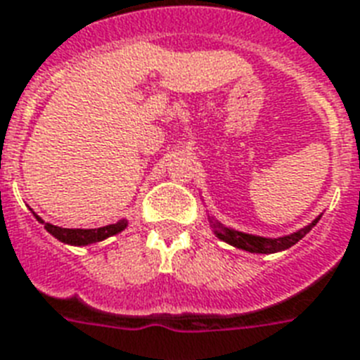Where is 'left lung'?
<instances>
[{"label": "left lung", "mask_w": 360, "mask_h": 360, "mask_svg": "<svg viewBox=\"0 0 360 360\" xmlns=\"http://www.w3.org/2000/svg\"><path fill=\"white\" fill-rule=\"evenodd\" d=\"M321 219L319 214L318 219H314L312 222L301 230L293 231L290 236L284 237H259V236H252V233H245V231H237L233 228H228V226L220 224L219 220H214V217H209V222H211V228H213L214 236L219 237L220 240H224L228 245L236 246V248H240V250L252 252V254H274V252H282L288 250L290 246H293L295 243L307 236L308 231L312 230L314 226L318 224V220Z\"/></svg>", "instance_id": "obj_1"}]
</instances>
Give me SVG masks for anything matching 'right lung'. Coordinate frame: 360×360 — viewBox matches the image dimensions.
I'll return each instance as SVG.
<instances>
[{"instance_id": "1", "label": "right lung", "mask_w": 360, "mask_h": 360, "mask_svg": "<svg viewBox=\"0 0 360 360\" xmlns=\"http://www.w3.org/2000/svg\"><path fill=\"white\" fill-rule=\"evenodd\" d=\"M41 224H44V220L39 217L37 213H33ZM129 226L127 220H120V222H115V224H108L103 226V228H95V230H82V228H75V230H70V228H59V226L53 224H44L46 231L50 236H53L58 240L65 243V245H72V246H87L93 245V243H98V240L108 239L112 236H117L121 231L124 230Z\"/></svg>"}]
</instances>
